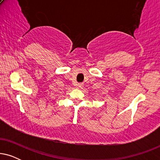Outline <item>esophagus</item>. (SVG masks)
<instances>
[{
  "label": "esophagus",
  "mask_w": 160,
  "mask_h": 160,
  "mask_svg": "<svg viewBox=\"0 0 160 160\" xmlns=\"http://www.w3.org/2000/svg\"><path fill=\"white\" fill-rule=\"evenodd\" d=\"M83 85H84V84H82V83H78V88L82 89V87H83Z\"/></svg>",
  "instance_id": "34e87169"
}]
</instances>
